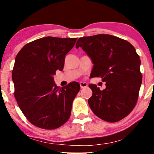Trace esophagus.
<instances>
[{"mask_svg":"<svg viewBox=\"0 0 154 154\" xmlns=\"http://www.w3.org/2000/svg\"><path fill=\"white\" fill-rule=\"evenodd\" d=\"M80 85H81V88H86L88 86V83H85V82H80Z\"/></svg>","mask_w":154,"mask_h":154,"instance_id":"34e87169","label":"esophagus"}]
</instances>
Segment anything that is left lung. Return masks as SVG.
<instances>
[{
  "mask_svg": "<svg viewBox=\"0 0 154 154\" xmlns=\"http://www.w3.org/2000/svg\"><path fill=\"white\" fill-rule=\"evenodd\" d=\"M82 48L93 62L90 77H100L106 88L90 84L92 95L88 104L94 114L114 123L127 116L135 106L142 81L141 61L129 42L109 34L80 38Z\"/></svg>",
  "mask_w": 154,
  "mask_h": 154,
  "instance_id": "8db88e82",
  "label": "left lung"
}]
</instances>
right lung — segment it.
Wrapping results in <instances>:
<instances>
[{"mask_svg": "<svg viewBox=\"0 0 154 154\" xmlns=\"http://www.w3.org/2000/svg\"><path fill=\"white\" fill-rule=\"evenodd\" d=\"M76 40L44 37L26 44L17 54L12 73L14 97L26 119L38 128L56 129L70 117L80 84L73 81L60 88L53 75L63 70L65 56Z\"/></svg>", "mask_w": 154, "mask_h": 154, "instance_id": "add662e5", "label": "right lung"}]
</instances>
